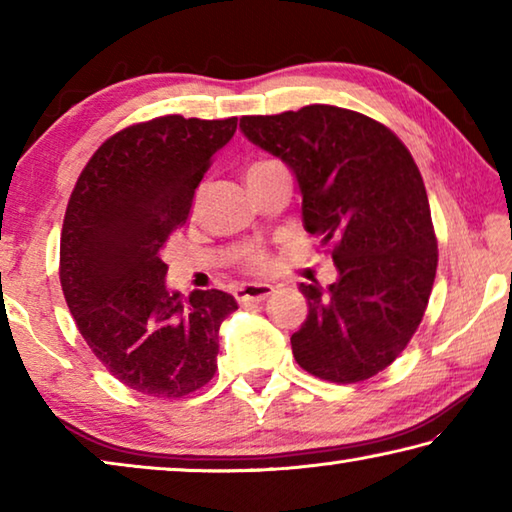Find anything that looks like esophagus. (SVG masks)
I'll use <instances>...</instances> for the list:
<instances>
[{"instance_id": "34e87169", "label": "esophagus", "mask_w": 512, "mask_h": 512, "mask_svg": "<svg viewBox=\"0 0 512 512\" xmlns=\"http://www.w3.org/2000/svg\"><path fill=\"white\" fill-rule=\"evenodd\" d=\"M273 293L275 289L271 284H244V287L237 289L235 296L241 305H246V302H262L268 296H273Z\"/></svg>"}]
</instances>
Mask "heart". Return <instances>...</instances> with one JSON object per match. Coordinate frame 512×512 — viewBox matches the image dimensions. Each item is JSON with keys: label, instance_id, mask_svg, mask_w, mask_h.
<instances>
[{"label": "heart", "instance_id": "obj_1", "mask_svg": "<svg viewBox=\"0 0 512 512\" xmlns=\"http://www.w3.org/2000/svg\"><path fill=\"white\" fill-rule=\"evenodd\" d=\"M253 264H255V266H262V264H264V259L259 257V255H255V257H253Z\"/></svg>", "mask_w": 512, "mask_h": 512}]
</instances>
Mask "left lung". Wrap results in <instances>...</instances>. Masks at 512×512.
I'll list each match as a JSON object with an SVG mask.
<instances>
[{
	"label": "left lung",
	"instance_id": "8db88e82",
	"mask_svg": "<svg viewBox=\"0 0 512 512\" xmlns=\"http://www.w3.org/2000/svg\"><path fill=\"white\" fill-rule=\"evenodd\" d=\"M241 133L296 176L302 225L334 244L339 277L300 282L309 314L291 336L311 375L363 381L400 357L431 296L438 266L427 189L397 137L359 112L305 106L241 117Z\"/></svg>",
	"mask_w": 512,
	"mask_h": 512
}]
</instances>
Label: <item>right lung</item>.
I'll use <instances>...</instances> for the list:
<instances>
[{"instance_id":"obj_1","label":"right lung","mask_w":512,"mask_h":512,"mask_svg":"<svg viewBox=\"0 0 512 512\" xmlns=\"http://www.w3.org/2000/svg\"><path fill=\"white\" fill-rule=\"evenodd\" d=\"M237 117H158L112 135L85 164L60 235V284L85 343L137 393L183 397L214 377L230 293L167 287L162 250L187 221Z\"/></svg>"}]
</instances>
